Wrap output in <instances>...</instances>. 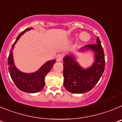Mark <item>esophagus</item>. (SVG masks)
<instances>
[{"mask_svg": "<svg viewBox=\"0 0 122 122\" xmlns=\"http://www.w3.org/2000/svg\"><path fill=\"white\" fill-rule=\"evenodd\" d=\"M63 57V55L62 54H58L57 56V57H56V60H57V61H58V62H60V61H62V60Z\"/></svg>", "mask_w": 122, "mask_h": 122, "instance_id": "34e87169", "label": "esophagus"}]
</instances>
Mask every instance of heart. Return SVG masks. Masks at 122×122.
<instances>
[{
	"instance_id": "obj_1",
	"label": "heart",
	"mask_w": 122,
	"mask_h": 122,
	"mask_svg": "<svg viewBox=\"0 0 122 122\" xmlns=\"http://www.w3.org/2000/svg\"><path fill=\"white\" fill-rule=\"evenodd\" d=\"M79 38L82 41H88L90 38V35L88 34L86 32H83V33H81L79 35Z\"/></svg>"
}]
</instances>
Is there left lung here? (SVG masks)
<instances>
[{
	"label": "left lung",
	"instance_id": "8db88e82",
	"mask_svg": "<svg viewBox=\"0 0 122 122\" xmlns=\"http://www.w3.org/2000/svg\"><path fill=\"white\" fill-rule=\"evenodd\" d=\"M83 49H90L95 54L94 63L89 68H82L71 56L63 59V86L71 93H82L90 91L97 84L104 70V51L99 38L97 44L87 45Z\"/></svg>",
	"mask_w": 122,
	"mask_h": 122
}]
</instances>
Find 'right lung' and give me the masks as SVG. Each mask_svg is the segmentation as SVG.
<instances>
[{"label": "right lung", "instance_id": "add662e5", "mask_svg": "<svg viewBox=\"0 0 122 122\" xmlns=\"http://www.w3.org/2000/svg\"><path fill=\"white\" fill-rule=\"evenodd\" d=\"M31 29L32 28L26 29L17 36L16 40L13 45L10 52L8 57V65L11 77L15 84L19 90L27 93H36L41 91L44 87L45 84V76L50 71L54 63L56 61V60L48 61L39 69V70L32 74H25L22 73L15 67L13 58L12 49L20 36L26 31L29 30Z\"/></svg>", "mask_w": 122, "mask_h": 122}]
</instances>
